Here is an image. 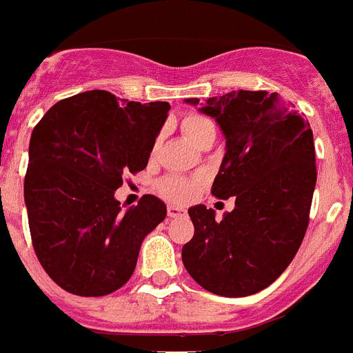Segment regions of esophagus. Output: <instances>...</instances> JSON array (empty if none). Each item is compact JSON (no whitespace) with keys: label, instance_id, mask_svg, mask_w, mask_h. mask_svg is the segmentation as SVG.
Wrapping results in <instances>:
<instances>
[{"label":"esophagus","instance_id":"obj_1","mask_svg":"<svg viewBox=\"0 0 353 353\" xmlns=\"http://www.w3.org/2000/svg\"><path fill=\"white\" fill-rule=\"evenodd\" d=\"M183 209L179 208V205H168V216L170 218H176V216H182L183 214Z\"/></svg>","mask_w":353,"mask_h":353}]
</instances>
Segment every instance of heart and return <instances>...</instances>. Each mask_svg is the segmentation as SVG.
Instances as JSON below:
<instances>
[{
  "mask_svg": "<svg viewBox=\"0 0 353 353\" xmlns=\"http://www.w3.org/2000/svg\"><path fill=\"white\" fill-rule=\"evenodd\" d=\"M182 128L185 131V135L196 144L203 133H208L209 130H214V124L208 117L193 113V115H188V117L183 119ZM194 189H196L194 182H191L188 179H182L179 174H170V176H165V179H162L159 182L160 193L164 194L165 198H170V200H176V202L188 200L194 193Z\"/></svg>",
  "mask_w": 353,
  "mask_h": 353,
  "instance_id": "heart-1",
  "label": "heart"
}]
</instances>
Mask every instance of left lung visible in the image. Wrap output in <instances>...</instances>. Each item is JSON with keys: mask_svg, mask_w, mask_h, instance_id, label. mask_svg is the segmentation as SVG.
I'll return each mask as SVG.
<instances>
[{"mask_svg": "<svg viewBox=\"0 0 353 353\" xmlns=\"http://www.w3.org/2000/svg\"><path fill=\"white\" fill-rule=\"evenodd\" d=\"M185 103L198 106V99ZM198 110L225 135L211 193L236 202L222 220L202 203L189 208L194 236L182 261L209 292L243 298L274 283L305 238L317 179L314 135L278 93L238 90Z\"/></svg>", "mask_w": 353, "mask_h": 353, "instance_id": "obj_1", "label": "left lung"}]
</instances>
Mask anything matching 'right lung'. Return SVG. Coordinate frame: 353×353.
Returning <instances> with one entry per match:
<instances>
[{"label":"right lung","mask_w":353,"mask_h":353,"mask_svg":"<svg viewBox=\"0 0 353 353\" xmlns=\"http://www.w3.org/2000/svg\"><path fill=\"white\" fill-rule=\"evenodd\" d=\"M168 112V103H119L92 90L54 104L32 131L25 176L32 245L66 292H115L165 218V203L153 194L122 211L115 191L122 174L148 165Z\"/></svg>","instance_id":"add662e5"}]
</instances>
